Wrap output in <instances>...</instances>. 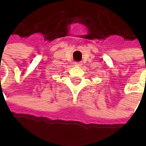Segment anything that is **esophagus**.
<instances>
[{
  "label": "esophagus",
  "mask_w": 146,
  "mask_h": 146,
  "mask_svg": "<svg viewBox=\"0 0 146 146\" xmlns=\"http://www.w3.org/2000/svg\"><path fill=\"white\" fill-rule=\"evenodd\" d=\"M74 66H82V63L81 62H75Z\"/></svg>",
  "instance_id": "34e87169"
}]
</instances>
